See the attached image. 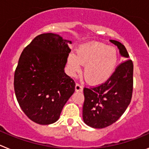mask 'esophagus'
Masks as SVG:
<instances>
[{
    "label": "esophagus",
    "mask_w": 149,
    "mask_h": 149,
    "mask_svg": "<svg viewBox=\"0 0 149 149\" xmlns=\"http://www.w3.org/2000/svg\"><path fill=\"white\" fill-rule=\"evenodd\" d=\"M75 91H76V92H82V91H83V86H81V85H80L79 84H76Z\"/></svg>",
    "instance_id": "34e87169"
}]
</instances>
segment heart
Instances as JSON below:
<instances>
[{
    "instance_id": "1",
    "label": "heart",
    "mask_w": 149,
    "mask_h": 149,
    "mask_svg": "<svg viewBox=\"0 0 149 149\" xmlns=\"http://www.w3.org/2000/svg\"><path fill=\"white\" fill-rule=\"evenodd\" d=\"M118 63V55L113 48L103 44L93 43L81 46L77 55L71 53L68 57V66L72 74L84 67V77L92 84L104 83L112 76Z\"/></svg>"
}]
</instances>
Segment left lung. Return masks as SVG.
Listing matches in <instances>:
<instances>
[{
  "instance_id": "obj_1",
  "label": "left lung",
  "mask_w": 149,
  "mask_h": 149,
  "mask_svg": "<svg viewBox=\"0 0 149 149\" xmlns=\"http://www.w3.org/2000/svg\"><path fill=\"white\" fill-rule=\"evenodd\" d=\"M110 42L118 47L121 56L127 60L116 68L105 83L93 88H84V122L94 128H104L122 116L130 104L133 93L134 65L125 47L116 40Z\"/></svg>"
}]
</instances>
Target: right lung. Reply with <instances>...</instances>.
Wrapping results in <instances>:
<instances>
[{
	"label": "right lung",
	"instance_id": "1",
	"mask_svg": "<svg viewBox=\"0 0 149 149\" xmlns=\"http://www.w3.org/2000/svg\"><path fill=\"white\" fill-rule=\"evenodd\" d=\"M58 34L42 33L22 51L14 75L19 106L30 120L39 125L54 123L75 89L64 72L71 49Z\"/></svg>",
	"mask_w": 149,
	"mask_h": 149
}]
</instances>
